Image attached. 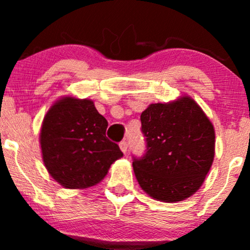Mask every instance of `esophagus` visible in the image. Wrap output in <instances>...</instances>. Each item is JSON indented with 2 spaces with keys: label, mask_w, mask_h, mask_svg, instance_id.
<instances>
[{
  "label": "esophagus",
  "mask_w": 250,
  "mask_h": 250,
  "mask_svg": "<svg viewBox=\"0 0 250 250\" xmlns=\"http://www.w3.org/2000/svg\"><path fill=\"white\" fill-rule=\"evenodd\" d=\"M120 149H121V151H122L123 154L127 153V150H128V145H127V142H125V141L120 142Z\"/></svg>",
  "instance_id": "obj_1"
}]
</instances>
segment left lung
I'll list each match as a JSON object with an SVG mask.
<instances>
[{
    "mask_svg": "<svg viewBox=\"0 0 250 250\" xmlns=\"http://www.w3.org/2000/svg\"><path fill=\"white\" fill-rule=\"evenodd\" d=\"M141 123L147 150L133 162L140 187L162 202L188 199L199 190L213 165V123L187 95L149 104Z\"/></svg>",
    "mask_w": 250,
    "mask_h": 250,
    "instance_id": "1",
    "label": "left lung"
}]
</instances>
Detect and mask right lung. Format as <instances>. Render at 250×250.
<instances>
[{
  "mask_svg": "<svg viewBox=\"0 0 250 250\" xmlns=\"http://www.w3.org/2000/svg\"><path fill=\"white\" fill-rule=\"evenodd\" d=\"M108 122L91 100L63 96L43 119L40 145L48 173L68 189H84L104 179L123 156L105 136Z\"/></svg>",
  "mask_w": 250,
  "mask_h": 250,
  "instance_id": "obj_1",
  "label": "right lung"
}]
</instances>
